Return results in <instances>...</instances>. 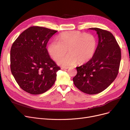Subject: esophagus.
Masks as SVG:
<instances>
[{"label": "esophagus", "instance_id": "obj_1", "mask_svg": "<svg viewBox=\"0 0 130 130\" xmlns=\"http://www.w3.org/2000/svg\"><path fill=\"white\" fill-rule=\"evenodd\" d=\"M68 69H69V67H61V70H67Z\"/></svg>", "mask_w": 130, "mask_h": 130}]
</instances>
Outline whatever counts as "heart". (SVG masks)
I'll return each instance as SVG.
<instances>
[{
	"instance_id": "1",
	"label": "heart",
	"mask_w": 130,
	"mask_h": 130,
	"mask_svg": "<svg viewBox=\"0 0 130 130\" xmlns=\"http://www.w3.org/2000/svg\"><path fill=\"white\" fill-rule=\"evenodd\" d=\"M58 40H54L48 46V52L55 60H57L64 54L67 49L70 53L58 60L63 66H71L84 64L93 56L96 50L97 42L95 37L90 34L77 31H66L61 33Z\"/></svg>"
}]
</instances>
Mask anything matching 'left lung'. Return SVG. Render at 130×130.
Listing matches in <instances>:
<instances>
[{"label": "left lung", "instance_id": "obj_1", "mask_svg": "<svg viewBox=\"0 0 130 130\" xmlns=\"http://www.w3.org/2000/svg\"><path fill=\"white\" fill-rule=\"evenodd\" d=\"M89 29L96 31L98 45L93 57L84 65L76 67L77 73L73 80L78 90L92 95L105 90L117 77L121 51L111 32L98 28Z\"/></svg>", "mask_w": 130, "mask_h": 130}]
</instances>
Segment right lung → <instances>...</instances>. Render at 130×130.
Instances as JSON below:
<instances>
[{"label":"right lung","instance_id":"obj_1","mask_svg":"<svg viewBox=\"0 0 130 130\" xmlns=\"http://www.w3.org/2000/svg\"><path fill=\"white\" fill-rule=\"evenodd\" d=\"M57 31L40 26L24 30L10 50V70L20 87L31 94L45 93L54 85L60 67L46 49L49 39Z\"/></svg>","mask_w":130,"mask_h":130}]
</instances>
